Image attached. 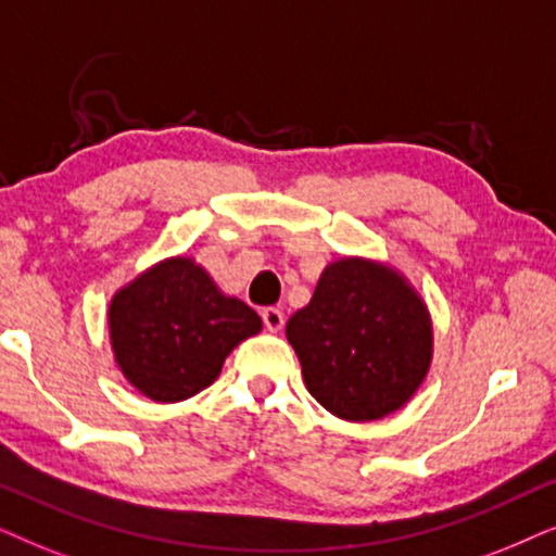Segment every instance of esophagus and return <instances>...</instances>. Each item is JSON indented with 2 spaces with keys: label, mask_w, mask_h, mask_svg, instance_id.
Wrapping results in <instances>:
<instances>
[{
  "label": "esophagus",
  "mask_w": 556,
  "mask_h": 556,
  "mask_svg": "<svg viewBox=\"0 0 556 556\" xmlns=\"http://www.w3.org/2000/svg\"><path fill=\"white\" fill-rule=\"evenodd\" d=\"M262 320H264V328L269 332H279L285 328V315L279 307H266L262 313Z\"/></svg>",
  "instance_id": "esophagus-1"
}]
</instances>
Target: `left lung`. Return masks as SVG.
<instances>
[{
  "label": "left lung",
  "instance_id": "left-lung-1",
  "mask_svg": "<svg viewBox=\"0 0 556 556\" xmlns=\"http://www.w3.org/2000/svg\"><path fill=\"white\" fill-rule=\"evenodd\" d=\"M302 379L325 409L374 421L402 409L432 364V317L389 264L343 256L325 266L307 307L287 323Z\"/></svg>",
  "mask_w": 556,
  "mask_h": 556
}]
</instances>
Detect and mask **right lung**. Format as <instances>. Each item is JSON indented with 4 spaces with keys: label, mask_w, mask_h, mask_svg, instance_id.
Segmentation results:
<instances>
[{
    "label": "right lung",
    "mask_w": 556,
    "mask_h": 556,
    "mask_svg": "<svg viewBox=\"0 0 556 556\" xmlns=\"http://www.w3.org/2000/svg\"><path fill=\"white\" fill-rule=\"evenodd\" d=\"M106 317L118 371L162 404L211 387L228 353L262 330V317L220 292L190 256H169L131 279L111 298Z\"/></svg>",
    "instance_id": "obj_1"
}]
</instances>
